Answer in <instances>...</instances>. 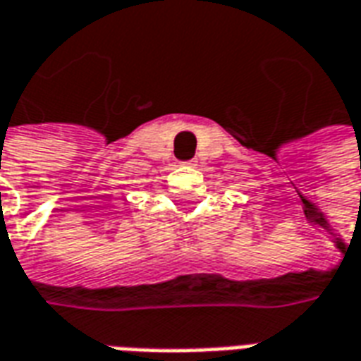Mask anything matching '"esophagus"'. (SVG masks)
Masks as SVG:
<instances>
[{
	"mask_svg": "<svg viewBox=\"0 0 361 361\" xmlns=\"http://www.w3.org/2000/svg\"><path fill=\"white\" fill-rule=\"evenodd\" d=\"M185 164H191V162H185Z\"/></svg>",
	"mask_w": 361,
	"mask_h": 361,
	"instance_id": "esophagus-1",
	"label": "esophagus"
}]
</instances>
